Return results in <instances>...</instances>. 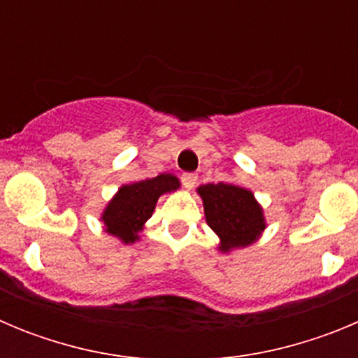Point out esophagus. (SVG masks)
<instances>
[{
  "mask_svg": "<svg viewBox=\"0 0 358 358\" xmlns=\"http://www.w3.org/2000/svg\"><path fill=\"white\" fill-rule=\"evenodd\" d=\"M181 181L186 188L192 189L195 185H197V176H195V173H182Z\"/></svg>",
  "mask_w": 358,
  "mask_h": 358,
  "instance_id": "obj_1",
  "label": "esophagus"
}]
</instances>
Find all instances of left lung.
I'll list each match as a JSON object with an SVG mask.
<instances>
[{
    "instance_id": "left-lung-1",
    "label": "left lung",
    "mask_w": 358,
    "mask_h": 358,
    "mask_svg": "<svg viewBox=\"0 0 358 358\" xmlns=\"http://www.w3.org/2000/svg\"><path fill=\"white\" fill-rule=\"evenodd\" d=\"M204 204L206 222L220 238L218 249L229 252L248 248L264 233L265 217L262 206L249 189L227 182H210L197 188Z\"/></svg>"
}]
</instances>
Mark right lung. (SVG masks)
I'll use <instances>...</instances> for the list:
<instances>
[{
  "mask_svg": "<svg viewBox=\"0 0 358 358\" xmlns=\"http://www.w3.org/2000/svg\"><path fill=\"white\" fill-rule=\"evenodd\" d=\"M181 182L172 173H161L145 181L123 185L118 194L110 199L100 218L106 226V233L116 236L123 243L140 240L138 233L154 213L157 199L163 194L176 192Z\"/></svg>",
  "mask_w": 358,
  "mask_h": 358,
  "instance_id": "right-lung-1",
  "label": "right lung"
}]
</instances>
